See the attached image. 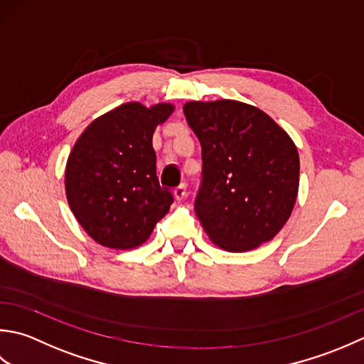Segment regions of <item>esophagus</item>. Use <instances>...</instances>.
I'll return each instance as SVG.
<instances>
[{"instance_id":"1","label":"esophagus","mask_w":364,"mask_h":364,"mask_svg":"<svg viewBox=\"0 0 364 364\" xmlns=\"http://www.w3.org/2000/svg\"><path fill=\"white\" fill-rule=\"evenodd\" d=\"M185 195H187V185H185V183H181L179 187H177V188L174 190V198H176V201H182V199L185 198Z\"/></svg>"}]
</instances>
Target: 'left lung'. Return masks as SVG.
Segmentation results:
<instances>
[{"instance_id":"1","label":"left lung","mask_w":364,"mask_h":364,"mask_svg":"<svg viewBox=\"0 0 364 364\" xmlns=\"http://www.w3.org/2000/svg\"><path fill=\"white\" fill-rule=\"evenodd\" d=\"M183 114L203 151L196 217L217 247L255 250L286 225L299 193L300 159L291 136L237 100L188 102Z\"/></svg>"}]
</instances>
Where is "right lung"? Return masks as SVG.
<instances>
[{
    "label": "right lung",
    "instance_id": "1",
    "mask_svg": "<svg viewBox=\"0 0 364 364\" xmlns=\"http://www.w3.org/2000/svg\"><path fill=\"white\" fill-rule=\"evenodd\" d=\"M173 111L171 103H124L89 124L73 146L65 195L81 228L103 247H139L173 204V193L160 187L152 147L155 129Z\"/></svg>",
    "mask_w": 364,
    "mask_h": 364
}]
</instances>
